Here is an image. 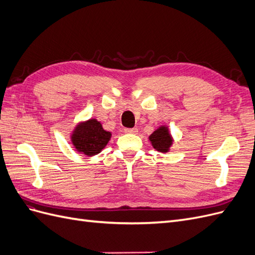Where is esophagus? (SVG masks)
<instances>
[{
  "label": "esophagus",
  "mask_w": 255,
  "mask_h": 255,
  "mask_svg": "<svg viewBox=\"0 0 255 255\" xmlns=\"http://www.w3.org/2000/svg\"><path fill=\"white\" fill-rule=\"evenodd\" d=\"M125 133L127 134H137L138 133V128H125Z\"/></svg>",
  "instance_id": "esophagus-1"
}]
</instances>
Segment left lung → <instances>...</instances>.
Instances as JSON below:
<instances>
[{
	"mask_svg": "<svg viewBox=\"0 0 255 255\" xmlns=\"http://www.w3.org/2000/svg\"><path fill=\"white\" fill-rule=\"evenodd\" d=\"M149 140L153 148L160 153H167L170 151V148L174 141L167 126L158 127L149 136Z\"/></svg>",
	"mask_w": 255,
	"mask_h": 255,
	"instance_id": "8db88e82",
	"label": "left lung"
}]
</instances>
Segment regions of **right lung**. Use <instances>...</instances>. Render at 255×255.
I'll list each match as a JSON object with an SVG mask.
<instances>
[{"label":"right lung","mask_w":255,"mask_h":255,"mask_svg":"<svg viewBox=\"0 0 255 255\" xmlns=\"http://www.w3.org/2000/svg\"><path fill=\"white\" fill-rule=\"evenodd\" d=\"M112 138V133L105 130L101 122L95 118L80 121L70 133L71 143L79 153L95 156L101 152Z\"/></svg>","instance_id":"obj_1"}]
</instances>
